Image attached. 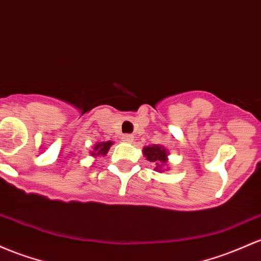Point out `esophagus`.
Segmentation results:
<instances>
[{
	"mask_svg": "<svg viewBox=\"0 0 261 261\" xmlns=\"http://www.w3.org/2000/svg\"><path fill=\"white\" fill-rule=\"evenodd\" d=\"M122 141L127 142V144H131L134 141V136L133 135H124L122 136Z\"/></svg>",
	"mask_w": 261,
	"mask_h": 261,
	"instance_id": "obj_1",
	"label": "esophagus"
}]
</instances>
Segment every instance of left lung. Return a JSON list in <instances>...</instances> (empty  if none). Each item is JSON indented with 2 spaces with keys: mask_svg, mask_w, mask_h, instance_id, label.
I'll return each mask as SVG.
<instances>
[{
  "mask_svg": "<svg viewBox=\"0 0 261 261\" xmlns=\"http://www.w3.org/2000/svg\"><path fill=\"white\" fill-rule=\"evenodd\" d=\"M142 153L148 162L154 166L156 172H163L168 162V151L162 145H150L142 148Z\"/></svg>",
  "mask_w": 261,
  "mask_h": 261,
  "instance_id": "1",
  "label": "left lung"
}]
</instances>
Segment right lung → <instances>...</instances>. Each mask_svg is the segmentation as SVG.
Returning a JSON list of instances; mask_svg holds the SVG:
<instances>
[{"label": "right lung", "mask_w": 261, "mask_h": 261, "mask_svg": "<svg viewBox=\"0 0 261 261\" xmlns=\"http://www.w3.org/2000/svg\"><path fill=\"white\" fill-rule=\"evenodd\" d=\"M113 141H102V142H96L93 146V151H90V156L98 157V156H105L108 153V151L110 150Z\"/></svg>", "instance_id": "obj_1"}]
</instances>
